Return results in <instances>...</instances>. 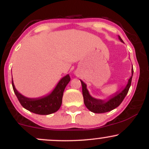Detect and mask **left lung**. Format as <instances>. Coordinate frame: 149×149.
<instances>
[{
  "label": "left lung",
  "mask_w": 149,
  "mask_h": 149,
  "mask_svg": "<svg viewBox=\"0 0 149 149\" xmlns=\"http://www.w3.org/2000/svg\"><path fill=\"white\" fill-rule=\"evenodd\" d=\"M118 39L121 42H123V40L118 36ZM133 68H132V76L127 80V83L123 89L115 92L113 95H110L104 100H100L92 97L89 92L87 85L83 80H80L82 84V91H83V100L84 104L90 111L95 113H103L109 112L116 109L122 103L124 98L127 95L129 89L130 88L132 78L133 76Z\"/></svg>",
  "instance_id": "left-lung-1"
}]
</instances>
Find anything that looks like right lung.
<instances>
[{
    "instance_id": "add662e5",
    "label": "right lung",
    "mask_w": 149,
    "mask_h": 149,
    "mask_svg": "<svg viewBox=\"0 0 149 149\" xmlns=\"http://www.w3.org/2000/svg\"><path fill=\"white\" fill-rule=\"evenodd\" d=\"M69 74L61 78L58 82L55 88L52 91L44 96L36 97V98H29L22 95L17 91L14 85L13 79L12 78V85L15 95L17 97L21 105L26 110L39 114V115H49L57 111L61 107L62 103V97L64 89L70 81Z\"/></svg>"
}]
</instances>
